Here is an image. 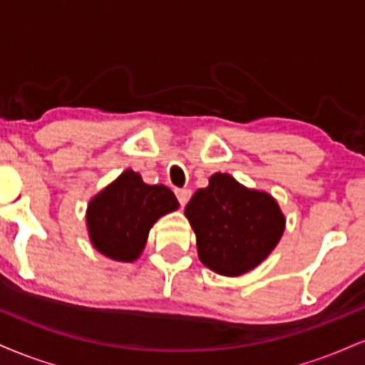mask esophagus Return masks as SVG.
Segmentation results:
<instances>
[{
    "mask_svg": "<svg viewBox=\"0 0 365 365\" xmlns=\"http://www.w3.org/2000/svg\"><path fill=\"white\" fill-rule=\"evenodd\" d=\"M175 194H177V197H178V202L182 204V206H185V204L188 202V199H190L192 192L188 190V188H177V190H175Z\"/></svg>",
    "mask_w": 365,
    "mask_h": 365,
    "instance_id": "esophagus-1",
    "label": "esophagus"
}]
</instances>
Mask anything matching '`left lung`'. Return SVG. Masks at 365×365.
I'll return each mask as SVG.
<instances>
[{
  "mask_svg": "<svg viewBox=\"0 0 365 365\" xmlns=\"http://www.w3.org/2000/svg\"><path fill=\"white\" fill-rule=\"evenodd\" d=\"M200 262L221 276L257 267L282 240L287 217L273 195L215 173L185 206Z\"/></svg>",
  "mask_w": 365,
  "mask_h": 365,
  "instance_id": "obj_1",
  "label": "left lung"
}]
</instances>
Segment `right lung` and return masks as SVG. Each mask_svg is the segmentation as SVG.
Instances as JSON below:
<instances>
[{
    "mask_svg": "<svg viewBox=\"0 0 365 365\" xmlns=\"http://www.w3.org/2000/svg\"><path fill=\"white\" fill-rule=\"evenodd\" d=\"M178 206L168 187L148 185L140 173L125 170L87 204L91 244L113 261L133 262L140 257L154 223Z\"/></svg>",
    "mask_w": 365,
    "mask_h": 365,
    "instance_id": "right-lung-1",
    "label": "right lung"
}]
</instances>
